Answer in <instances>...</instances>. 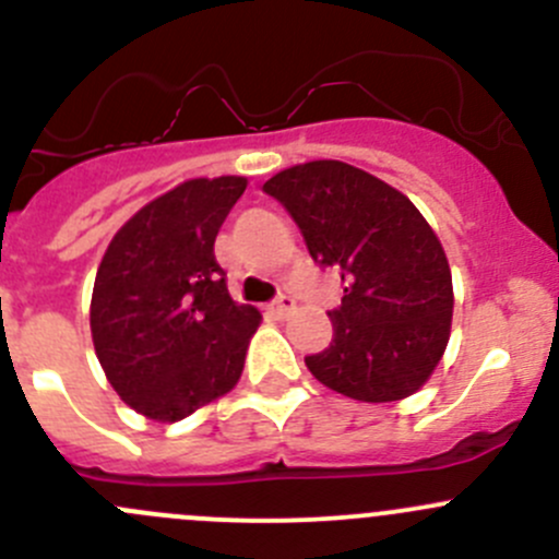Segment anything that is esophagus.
Segmentation results:
<instances>
[{
    "label": "esophagus",
    "mask_w": 559,
    "mask_h": 559,
    "mask_svg": "<svg viewBox=\"0 0 559 559\" xmlns=\"http://www.w3.org/2000/svg\"><path fill=\"white\" fill-rule=\"evenodd\" d=\"M270 311H273L275 316H289L292 311H295V297L286 295V292H281V295L270 302Z\"/></svg>",
    "instance_id": "1"
}]
</instances>
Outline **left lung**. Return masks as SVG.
I'll use <instances>...</instances> for the list:
<instances>
[{
    "label": "left lung",
    "instance_id": "8db88e82",
    "mask_svg": "<svg viewBox=\"0 0 559 559\" xmlns=\"http://www.w3.org/2000/svg\"><path fill=\"white\" fill-rule=\"evenodd\" d=\"M289 211L319 267L341 273L332 343L306 357L324 386L392 403L414 394L441 362L452 330V270L414 202L376 175L321 159L264 183Z\"/></svg>",
    "mask_w": 559,
    "mask_h": 559
}]
</instances>
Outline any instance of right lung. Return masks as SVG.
I'll list each match as a JSON object with an SVG mask.
<instances>
[{
  "label": "right lung",
  "instance_id": "obj_1",
  "mask_svg": "<svg viewBox=\"0 0 559 559\" xmlns=\"http://www.w3.org/2000/svg\"><path fill=\"white\" fill-rule=\"evenodd\" d=\"M246 178H194L140 207L97 270L92 337L107 381L138 414L178 421L243 373L257 308L229 297L213 243Z\"/></svg>",
  "mask_w": 559,
  "mask_h": 559
}]
</instances>
